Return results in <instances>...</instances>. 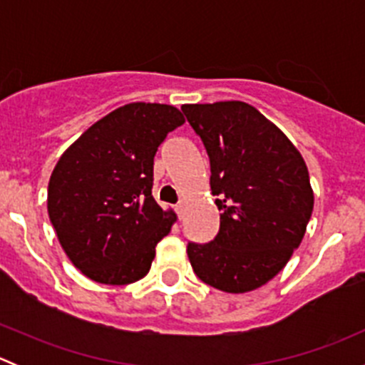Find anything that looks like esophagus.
Masks as SVG:
<instances>
[{
	"label": "esophagus",
	"instance_id": "1",
	"mask_svg": "<svg viewBox=\"0 0 365 365\" xmlns=\"http://www.w3.org/2000/svg\"><path fill=\"white\" fill-rule=\"evenodd\" d=\"M176 213H178L180 219H183V215H185V205H183V203L176 205Z\"/></svg>",
	"mask_w": 365,
	"mask_h": 365
}]
</instances>
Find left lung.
<instances>
[{
	"label": "left lung",
	"mask_w": 365,
	"mask_h": 365,
	"mask_svg": "<svg viewBox=\"0 0 365 365\" xmlns=\"http://www.w3.org/2000/svg\"><path fill=\"white\" fill-rule=\"evenodd\" d=\"M210 159L220 227L187 245L197 277L226 293L274 279L300 245L314 194L300 152L256 108L240 101L182 106Z\"/></svg>",
	"instance_id": "obj_1"
}]
</instances>
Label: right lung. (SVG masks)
I'll use <instances>...</instances> for the list:
<instances>
[{"label": "right lung", "instance_id": "right-lung-1", "mask_svg": "<svg viewBox=\"0 0 365 365\" xmlns=\"http://www.w3.org/2000/svg\"><path fill=\"white\" fill-rule=\"evenodd\" d=\"M183 123L173 106L132 102L91 125L58 160L47 212L68 259L91 281L123 286L150 272L176 220L152 196L153 157Z\"/></svg>", "mask_w": 365, "mask_h": 365}]
</instances>
